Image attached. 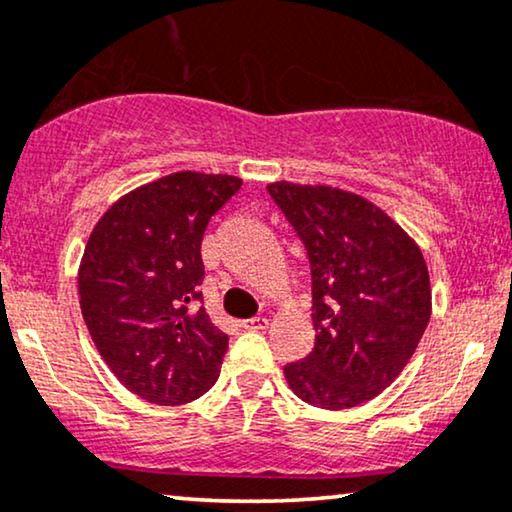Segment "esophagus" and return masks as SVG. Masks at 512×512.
Here are the masks:
<instances>
[{"label": "esophagus", "instance_id": "34e87169", "mask_svg": "<svg viewBox=\"0 0 512 512\" xmlns=\"http://www.w3.org/2000/svg\"><path fill=\"white\" fill-rule=\"evenodd\" d=\"M267 325H269V320L264 318V316L248 318V320H243V323H241L243 330H250V332H260V330H264V327H267Z\"/></svg>", "mask_w": 512, "mask_h": 512}]
</instances>
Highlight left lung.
Segmentation results:
<instances>
[{
	"instance_id": "1",
	"label": "left lung",
	"mask_w": 512,
	"mask_h": 512,
	"mask_svg": "<svg viewBox=\"0 0 512 512\" xmlns=\"http://www.w3.org/2000/svg\"><path fill=\"white\" fill-rule=\"evenodd\" d=\"M271 199L304 243L316 344L285 365L297 398L349 410L405 370L431 318V281L419 245L363 196L274 182Z\"/></svg>"
}]
</instances>
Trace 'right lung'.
Returning a JSON list of instances; mask_svg holds the SVG:
<instances>
[{
  "label": "right lung",
  "mask_w": 512,
  "mask_h": 512,
  "mask_svg": "<svg viewBox=\"0 0 512 512\" xmlns=\"http://www.w3.org/2000/svg\"><path fill=\"white\" fill-rule=\"evenodd\" d=\"M238 189L231 175H166L121 196L88 238L79 267L86 327L114 377L149 403H192L220 377L229 337L199 306L201 241Z\"/></svg>",
  "instance_id": "1"
}]
</instances>
